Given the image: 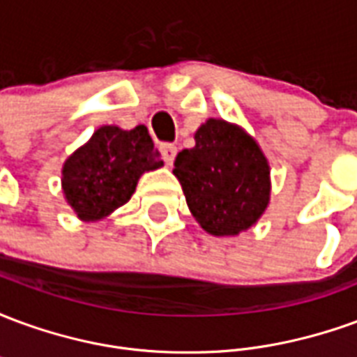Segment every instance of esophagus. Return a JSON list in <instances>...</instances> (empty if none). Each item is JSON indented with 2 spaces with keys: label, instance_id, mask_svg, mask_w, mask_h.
Here are the masks:
<instances>
[{
  "label": "esophagus",
  "instance_id": "1",
  "mask_svg": "<svg viewBox=\"0 0 357 357\" xmlns=\"http://www.w3.org/2000/svg\"><path fill=\"white\" fill-rule=\"evenodd\" d=\"M160 153H162V158L166 160V164H172L174 162V158H176L178 149H176V145H172V143H162V145H160Z\"/></svg>",
  "mask_w": 357,
  "mask_h": 357
}]
</instances>
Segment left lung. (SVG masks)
<instances>
[{
  "label": "left lung",
  "instance_id": "8db88e82",
  "mask_svg": "<svg viewBox=\"0 0 357 357\" xmlns=\"http://www.w3.org/2000/svg\"><path fill=\"white\" fill-rule=\"evenodd\" d=\"M189 210L204 231L224 237L245 231L269 201V166L256 141L237 126L210 118L195 147L174 160Z\"/></svg>",
  "mask_w": 357,
  "mask_h": 357
}]
</instances>
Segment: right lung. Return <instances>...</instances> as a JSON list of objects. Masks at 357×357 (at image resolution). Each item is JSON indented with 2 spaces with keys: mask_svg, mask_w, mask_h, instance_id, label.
<instances>
[{
  "mask_svg": "<svg viewBox=\"0 0 357 357\" xmlns=\"http://www.w3.org/2000/svg\"><path fill=\"white\" fill-rule=\"evenodd\" d=\"M162 166L145 126H102L63 168L66 201L82 220H99L130 201L143 172Z\"/></svg>",
  "mask_w": 357,
  "mask_h": 357,
  "instance_id": "1",
  "label": "right lung"
}]
</instances>
